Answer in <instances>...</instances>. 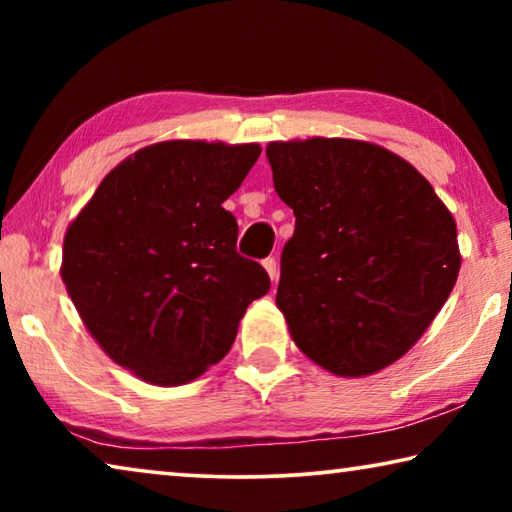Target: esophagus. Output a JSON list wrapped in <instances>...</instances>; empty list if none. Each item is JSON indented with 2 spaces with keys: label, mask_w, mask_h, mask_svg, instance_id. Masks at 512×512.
<instances>
[{
  "label": "esophagus",
  "mask_w": 512,
  "mask_h": 512,
  "mask_svg": "<svg viewBox=\"0 0 512 512\" xmlns=\"http://www.w3.org/2000/svg\"><path fill=\"white\" fill-rule=\"evenodd\" d=\"M262 264H264V268H266L268 277H271V282H275V280H277V262H275V257H266Z\"/></svg>",
  "instance_id": "obj_1"
}]
</instances>
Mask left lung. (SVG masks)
Masks as SVG:
<instances>
[{
	"instance_id": "1",
	"label": "left lung",
	"mask_w": 512,
	"mask_h": 512,
	"mask_svg": "<svg viewBox=\"0 0 512 512\" xmlns=\"http://www.w3.org/2000/svg\"><path fill=\"white\" fill-rule=\"evenodd\" d=\"M266 158L296 214L275 296L293 343L339 377L391 366L456 284L452 212L413 164L379 144L309 137L271 142Z\"/></svg>"
}]
</instances>
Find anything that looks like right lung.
Masks as SVG:
<instances>
[{
  "mask_svg": "<svg viewBox=\"0 0 512 512\" xmlns=\"http://www.w3.org/2000/svg\"><path fill=\"white\" fill-rule=\"evenodd\" d=\"M259 144L167 140L119 162L67 225L60 277L99 348L146 384H189L271 289L223 201Z\"/></svg>",
  "mask_w": 512,
  "mask_h": 512,
  "instance_id": "right-lung-1",
  "label": "right lung"
}]
</instances>
